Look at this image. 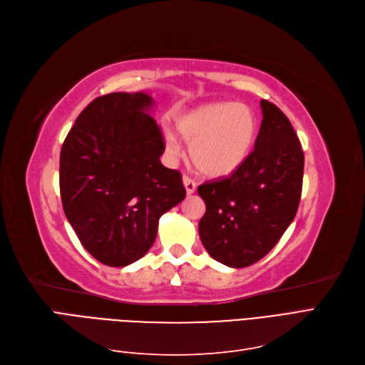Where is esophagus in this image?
<instances>
[{
	"label": "esophagus",
	"instance_id": "1",
	"mask_svg": "<svg viewBox=\"0 0 365 365\" xmlns=\"http://www.w3.org/2000/svg\"><path fill=\"white\" fill-rule=\"evenodd\" d=\"M183 185H185V190L187 194H192L195 191V182L192 178H190V175L183 174Z\"/></svg>",
	"mask_w": 365,
	"mask_h": 365
}]
</instances>
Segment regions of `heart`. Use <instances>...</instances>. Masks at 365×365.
Returning a JSON list of instances; mask_svg holds the SVG:
<instances>
[{"label":"heart","mask_w":365,"mask_h":365,"mask_svg":"<svg viewBox=\"0 0 365 365\" xmlns=\"http://www.w3.org/2000/svg\"><path fill=\"white\" fill-rule=\"evenodd\" d=\"M175 129L190 143L192 164L209 178L235 173L252 150L259 121L251 108L236 102L201 105L175 120ZM165 150L174 158L180 152L171 132L164 135Z\"/></svg>","instance_id":"heart-1"}]
</instances>
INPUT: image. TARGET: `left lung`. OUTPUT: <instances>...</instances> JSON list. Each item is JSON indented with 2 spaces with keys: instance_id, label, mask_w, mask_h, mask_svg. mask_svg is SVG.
<instances>
[{
  "instance_id": "8db88e82",
  "label": "left lung",
  "mask_w": 365,
  "mask_h": 365,
  "mask_svg": "<svg viewBox=\"0 0 365 365\" xmlns=\"http://www.w3.org/2000/svg\"><path fill=\"white\" fill-rule=\"evenodd\" d=\"M263 120L254 150L228 178L198 186L206 213L198 233L210 257L230 267L257 263L298 212L304 152L290 120L260 101Z\"/></svg>"
}]
</instances>
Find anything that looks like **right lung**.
<instances>
[{
    "label": "right lung",
    "mask_w": 365,
    "mask_h": 365,
    "mask_svg": "<svg viewBox=\"0 0 365 365\" xmlns=\"http://www.w3.org/2000/svg\"><path fill=\"white\" fill-rule=\"evenodd\" d=\"M152 96L110 93L90 102L60 153V194L83 247L106 266L140 260L152 248L159 218L186 191L182 174L160 164L165 150Z\"/></svg>",
    "instance_id": "right-lung-1"
}]
</instances>
